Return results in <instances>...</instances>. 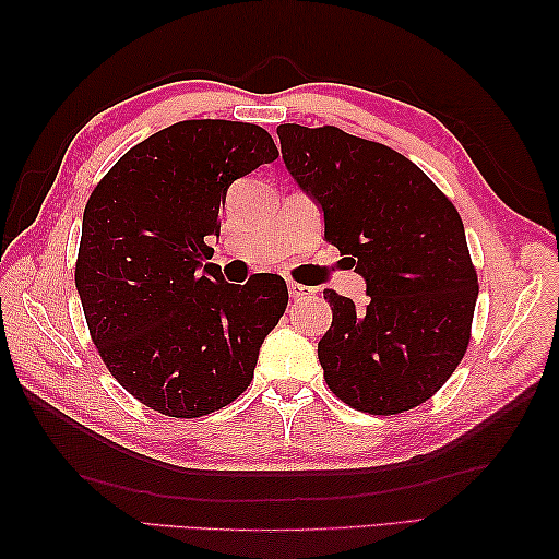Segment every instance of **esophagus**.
Returning <instances> with one entry per match:
<instances>
[{"instance_id":"esophagus-1","label":"esophagus","mask_w":559,"mask_h":559,"mask_svg":"<svg viewBox=\"0 0 559 559\" xmlns=\"http://www.w3.org/2000/svg\"><path fill=\"white\" fill-rule=\"evenodd\" d=\"M288 293H290L293 300H298V298H310V295H312L314 290L307 288V286H300V283L290 281V283H288Z\"/></svg>"}]
</instances>
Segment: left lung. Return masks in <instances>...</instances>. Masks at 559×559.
Listing matches in <instances>:
<instances>
[{"mask_svg": "<svg viewBox=\"0 0 559 559\" xmlns=\"http://www.w3.org/2000/svg\"><path fill=\"white\" fill-rule=\"evenodd\" d=\"M293 180L324 211V237L353 259L370 300L324 290L317 355L350 408L396 415L437 394L471 341L478 276L454 204L418 165L338 127H278Z\"/></svg>", "mask_w": 559, "mask_h": 559, "instance_id": "left-lung-1", "label": "left lung"}]
</instances>
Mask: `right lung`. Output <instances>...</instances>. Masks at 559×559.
<instances>
[{
	"mask_svg": "<svg viewBox=\"0 0 559 559\" xmlns=\"http://www.w3.org/2000/svg\"><path fill=\"white\" fill-rule=\"evenodd\" d=\"M278 158L266 129L185 120L117 160L83 209L76 290L110 374L144 406L201 418L254 377L259 348L286 312L288 286H245L204 264L228 187Z\"/></svg>",
	"mask_w": 559,
	"mask_h": 559,
	"instance_id": "add662e5",
	"label": "right lung"
}]
</instances>
